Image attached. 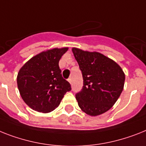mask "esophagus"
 I'll return each instance as SVG.
<instances>
[{
  "mask_svg": "<svg viewBox=\"0 0 146 146\" xmlns=\"http://www.w3.org/2000/svg\"><path fill=\"white\" fill-rule=\"evenodd\" d=\"M68 81L69 82V83H70V84H72V78H68Z\"/></svg>",
  "mask_w": 146,
  "mask_h": 146,
  "instance_id": "34e87169",
  "label": "esophagus"
}]
</instances>
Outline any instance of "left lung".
<instances>
[{"label": "left lung", "mask_w": 146, "mask_h": 146, "mask_svg": "<svg viewBox=\"0 0 146 146\" xmlns=\"http://www.w3.org/2000/svg\"><path fill=\"white\" fill-rule=\"evenodd\" d=\"M82 72L84 86L75 95L78 106L92 116L109 110L121 95L125 76L121 68L111 59L98 52L73 48Z\"/></svg>", "instance_id": "1"}]
</instances>
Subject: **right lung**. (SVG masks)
Returning <instances> with one entry per match:
<instances>
[{
    "label": "right lung",
    "mask_w": 146,
    "mask_h": 146,
    "mask_svg": "<svg viewBox=\"0 0 146 146\" xmlns=\"http://www.w3.org/2000/svg\"><path fill=\"white\" fill-rule=\"evenodd\" d=\"M68 48L43 51L19 70L17 84L24 102L36 111L49 113L60 105L70 84L62 78L59 61Z\"/></svg>",
    "instance_id": "obj_1"
}]
</instances>
